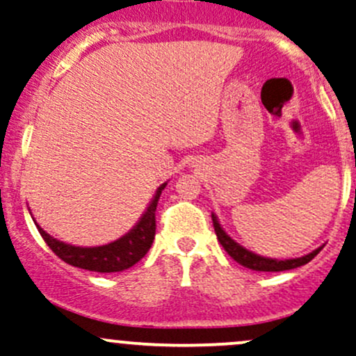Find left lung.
Segmentation results:
<instances>
[{
    "mask_svg": "<svg viewBox=\"0 0 356 356\" xmlns=\"http://www.w3.org/2000/svg\"><path fill=\"white\" fill-rule=\"evenodd\" d=\"M211 220H213V227H215V232H216V237H218L220 244L223 245V249L228 252V256L234 257V261H237V263L242 264V266L254 269V271H285V269L304 266V264L309 263V261H312L314 257L319 254V250L323 249V247H319V249H316L314 252L307 254V256L297 257V259H285V261L268 259V257H261L257 256V254L249 252V250L244 249V247L238 245L237 242L232 241V238L225 234V230L220 227L218 220H216L215 215H211Z\"/></svg>",
    "mask_w": 356,
    "mask_h": 356,
    "instance_id": "left-lung-1",
    "label": "left lung"
}]
</instances>
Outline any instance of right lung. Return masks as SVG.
<instances>
[{
  "label": "right lung",
  "instance_id": "add662e5",
  "mask_svg": "<svg viewBox=\"0 0 356 356\" xmlns=\"http://www.w3.org/2000/svg\"><path fill=\"white\" fill-rule=\"evenodd\" d=\"M165 186L167 184H162L159 191H156L155 197H153V201L149 203L143 218L138 222V225L134 227L128 235H124V237L119 238V241L112 242V244L100 247H74L52 238L51 235H47L39 225H37V228H39V234L42 235L44 242L49 245L52 252H54L59 259L71 264V266L88 269V271L95 273L122 271V269L134 266L138 261L143 259L145 254H147L149 247H152L156 230V204H159L160 194L165 189Z\"/></svg>",
  "mask_w": 356,
  "mask_h": 356
}]
</instances>
